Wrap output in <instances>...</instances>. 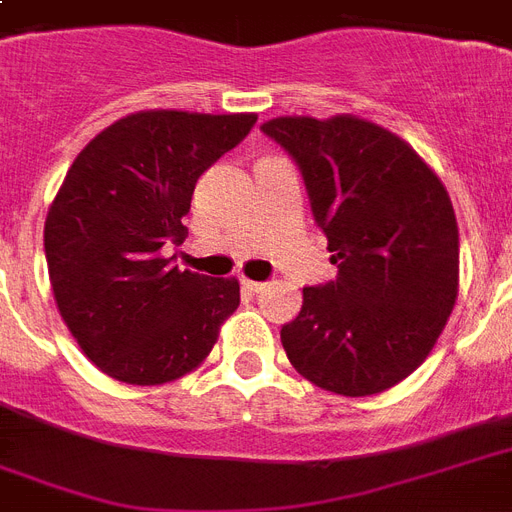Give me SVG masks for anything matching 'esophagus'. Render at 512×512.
<instances>
[{
    "instance_id": "1",
    "label": "esophagus",
    "mask_w": 512,
    "mask_h": 512,
    "mask_svg": "<svg viewBox=\"0 0 512 512\" xmlns=\"http://www.w3.org/2000/svg\"><path fill=\"white\" fill-rule=\"evenodd\" d=\"M241 287L247 289V292H263L265 284H263V281H252V279H247V276H244V279H241Z\"/></svg>"
}]
</instances>
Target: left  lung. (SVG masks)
Returning <instances> with one entry per match:
<instances>
[{
  "label": "left lung",
  "instance_id": "obj_1",
  "mask_svg": "<svg viewBox=\"0 0 512 512\" xmlns=\"http://www.w3.org/2000/svg\"><path fill=\"white\" fill-rule=\"evenodd\" d=\"M260 130L303 172L337 265L281 327L289 364L337 396L393 388L428 358L460 289V231L441 177L406 140L353 114L279 116Z\"/></svg>",
  "mask_w": 512,
  "mask_h": 512
}]
</instances>
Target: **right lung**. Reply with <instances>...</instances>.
<instances>
[{
	"instance_id": "right-lung-1",
	"label": "right lung",
	"mask_w": 512,
	"mask_h": 512,
	"mask_svg": "<svg viewBox=\"0 0 512 512\" xmlns=\"http://www.w3.org/2000/svg\"><path fill=\"white\" fill-rule=\"evenodd\" d=\"M255 114L138 111L98 132L44 220V255L68 332L100 372L164 385L204 364L239 281L180 271L196 180L247 138Z\"/></svg>"
}]
</instances>
